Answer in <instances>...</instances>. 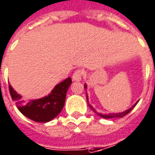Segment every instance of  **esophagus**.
Segmentation results:
<instances>
[{"mask_svg":"<svg viewBox=\"0 0 155 155\" xmlns=\"http://www.w3.org/2000/svg\"><path fill=\"white\" fill-rule=\"evenodd\" d=\"M82 75H83V70H77L76 71H74L73 76H72V79H73V81H81Z\"/></svg>","mask_w":155,"mask_h":155,"instance_id":"obj_1","label":"esophagus"}]
</instances>
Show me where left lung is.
<instances>
[{
	"instance_id": "obj_1",
	"label": "left lung",
	"mask_w": 155,
	"mask_h": 155,
	"mask_svg": "<svg viewBox=\"0 0 155 155\" xmlns=\"http://www.w3.org/2000/svg\"><path fill=\"white\" fill-rule=\"evenodd\" d=\"M84 87H85V89L87 88V86H86V85H84ZM86 100H87V103H88L89 107H90V108L95 113H96L98 116H100V117H103V118H115V117H123L124 116H126L127 113H129L133 109H134V107H135V106L137 105V103L138 102V101L136 102V103L134 104V106L132 107H130L129 109H127V111H123V112H119V113H109V114H101V113H99V112H97V111L95 110V108L93 107L92 106H91L90 104H89V101H88V96H87V93H86Z\"/></svg>"
}]
</instances>
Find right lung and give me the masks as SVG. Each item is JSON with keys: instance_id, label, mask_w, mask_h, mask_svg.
Returning a JSON list of instances; mask_svg holds the SVG:
<instances>
[{"instance_id": "obj_1", "label": "right lung", "mask_w": 155, "mask_h": 155, "mask_svg": "<svg viewBox=\"0 0 155 155\" xmlns=\"http://www.w3.org/2000/svg\"><path fill=\"white\" fill-rule=\"evenodd\" d=\"M71 83V78H67L55 85L49 95L40 99L29 101L28 102L21 100V96L17 94L11 85H9V91L12 101H16L18 110L25 117L37 123H48L56 117L62 111L67 91Z\"/></svg>"}]
</instances>
